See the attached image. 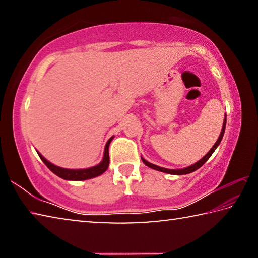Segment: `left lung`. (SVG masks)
Here are the masks:
<instances>
[{"mask_svg":"<svg viewBox=\"0 0 258 258\" xmlns=\"http://www.w3.org/2000/svg\"><path fill=\"white\" fill-rule=\"evenodd\" d=\"M225 125H226V118L224 119L223 127H222L221 134H220V137H218V139H217V141H216L215 145H214V146H213V148H212V149L209 150L206 155H205V157H203V158L200 159L199 161H197V163H196V164H194V165L189 166V167H186V168H183V169H168V168L159 167V166H157V165L151 164V163H149V161H147L146 159H143V158H142V161H143V163H145V165H147V166H148V167H150V168H154V169H156V171H159V172H164V173H168V174H174V175H183V174H189V173L195 172L196 169L200 168V167H202V166H203L205 163H206V161L208 160L209 157L212 156L213 152L215 151V149H216V148H217V146L220 145L221 140H222V138H223V135H224Z\"/></svg>","mask_w":258,"mask_h":258,"instance_id":"left-lung-1","label":"left lung"}]
</instances>
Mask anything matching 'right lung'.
I'll return each mask as SVG.
<instances>
[{"label":"right lung","mask_w":258,"mask_h":258,"mask_svg":"<svg viewBox=\"0 0 258 258\" xmlns=\"http://www.w3.org/2000/svg\"><path fill=\"white\" fill-rule=\"evenodd\" d=\"M112 139L113 138H110L108 140L106 148H104V155H103V159L101 163L97 166H94V167H91V168H86V169L61 168V167H58V166L51 164L50 161H47L42 155L38 154V156H40V158L43 160V163L47 166V168H49L51 172H53L55 175H58L59 177L63 178V180H69V181L87 180V178L95 177L107 171V168L109 166V150L108 149H109V145H110Z\"/></svg>","instance_id":"add662e5"}]
</instances>
